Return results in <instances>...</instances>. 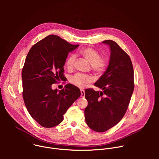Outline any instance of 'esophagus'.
Returning <instances> with one entry per match:
<instances>
[{"mask_svg": "<svg viewBox=\"0 0 159 159\" xmlns=\"http://www.w3.org/2000/svg\"><path fill=\"white\" fill-rule=\"evenodd\" d=\"M80 93H81V98H84L85 97V91H84V90H83V89H81L80 90Z\"/></svg>", "mask_w": 159, "mask_h": 159, "instance_id": "1", "label": "esophagus"}]
</instances>
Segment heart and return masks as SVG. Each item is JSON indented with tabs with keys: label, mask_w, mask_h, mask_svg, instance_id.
Instances as JSON below:
<instances>
[{
	"label": "heart",
	"mask_w": 159,
	"mask_h": 159,
	"mask_svg": "<svg viewBox=\"0 0 159 159\" xmlns=\"http://www.w3.org/2000/svg\"><path fill=\"white\" fill-rule=\"evenodd\" d=\"M79 53L90 63L91 69L95 72L102 74L106 70L107 60L106 58L101 57L100 53L97 50L92 48H84L80 50ZM75 61V55H70L68 57L65 61V66L66 69H72ZM94 80V78L93 75L80 73L72 76L70 79L72 84L79 88L85 87L89 83L93 82Z\"/></svg>",
	"instance_id": "heart-1"
}]
</instances>
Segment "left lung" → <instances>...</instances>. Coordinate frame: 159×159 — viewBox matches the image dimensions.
Here are the masks:
<instances>
[{"mask_svg": "<svg viewBox=\"0 0 159 159\" xmlns=\"http://www.w3.org/2000/svg\"><path fill=\"white\" fill-rule=\"evenodd\" d=\"M102 43L110 47V59L106 70L94 85L103 91L85 90L88 102L84 111L85 122L98 132H104L121 121L134 90V71L129 55L114 41Z\"/></svg>", "mask_w": 159, "mask_h": 159, "instance_id": "8db88e82", "label": "left lung"}]
</instances>
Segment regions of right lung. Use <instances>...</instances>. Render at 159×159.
<instances>
[{
    "instance_id": "obj_1",
    "label": "right lung",
    "mask_w": 159,
    "mask_h": 159,
    "mask_svg": "<svg viewBox=\"0 0 159 159\" xmlns=\"http://www.w3.org/2000/svg\"><path fill=\"white\" fill-rule=\"evenodd\" d=\"M79 44H71L56 35H49L31 47L22 70V97L31 117L44 128L63 120L66 110L80 96L70 84L58 91L52 85L63 80V66L69 53Z\"/></svg>"
}]
</instances>
